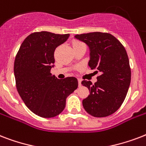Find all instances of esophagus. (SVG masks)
I'll return each instance as SVG.
<instances>
[{
  "label": "esophagus",
  "mask_w": 146,
  "mask_h": 146,
  "mask_svg": "<svg viewBox=\"0 0 146 146\" xmlns=\"http://www.w3.org/2000/svg\"><path fill=\"white\" fill-rule=\"evenodd\" d=\"M81 82H82V80H80V79H79V80H78V83H79V86H82V84H81Z\"/></svg>",
  "instance_id": "esophagus-1"
}]
</instances>
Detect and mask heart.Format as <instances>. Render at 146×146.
<instances>
[{
	"instance_id": "obj_1",
	"label": "heart",
	"mask_w": 146,
	"mask_h": 146,
	"mask_svg": "<svg viewBox=\"0 0 146 146\" xmlns=\"http://www.w3.org/2000/svg\"><path fill=\"white\" fill-rule=\"evenodd\" d=\"M80 45H85L84 43H82V42H80V41H74L73 42V46L76 47V46H80Z\"/></svg>"
}]
</instances>
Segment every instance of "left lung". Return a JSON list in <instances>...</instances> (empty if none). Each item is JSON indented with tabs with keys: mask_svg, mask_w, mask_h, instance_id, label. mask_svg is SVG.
<instances>
[{
	"mask_svg": "<svg viewBox=\"0 0 146 146\" xmlns=\"http://www.w3.org/2000/svg\"><path fill=\"white\" fill-rule=\"evenodd\" d=\"M89 48V66L100 73L97 82L83 80L82 85L89 90L82 101L87 113L96 117H104L119 109L127 96L131 80V70L126 49L109 33H86L75 35Z\"/></svg>",
	"mask_w": 146,
	"mask_h": 146,
	"instance_id": "left-lung-1",
	"label": "left lung"
}]
</instances>
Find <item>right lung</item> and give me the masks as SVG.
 <instances>
[{"label":"right lung","mask_w":146,"mask_h":146,"mask_svg":"<svg viewBox=\"0 0 146 146\" xmlns=\"http://www.w3.org/2000/svg\"><path fill=\"white\" fill-rule=\"evenodd\" d=\"M69 36L70 34L59 35L44 31L32 33L22 43L15 58L18 93L27 108L42 117L60 114L65 108L66 98L77 89L76 77L59 80L50 73L55 49Z\"/></svg>","instance_id":"add662e5"}]
</instances>
